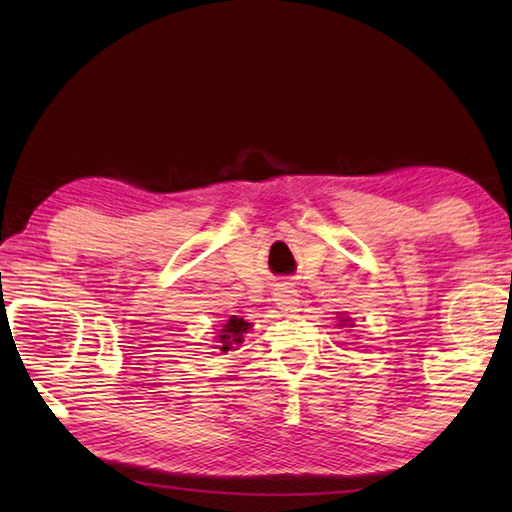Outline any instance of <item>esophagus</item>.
<instances>
[{"mask_svg":"<svg viewBox=\"0 0 512 512\" xmlns=\"http://www.w3.org/2000/svg\"><path fill=\"white\" fill-rule=\"evenodd\" d=\"M273 300H275V305L280 307L282 311H296L298 309V293L291 289L289 282L275 284Z\"/></svg>","mask_w":512,"mask_h":512,"instance_id":"obj_1","label":"esophagus"}]
</instances>
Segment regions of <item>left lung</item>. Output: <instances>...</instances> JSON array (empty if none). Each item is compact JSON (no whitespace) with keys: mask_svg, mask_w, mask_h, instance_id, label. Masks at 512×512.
Masks as SVG:
<instances>
[{"mask_svg":"<svg viewBox=\"0 0 512 512\" xmlns=\"http://www.w3.org/2000/svg\"><path fill=\"white\" fill-rule=\"evenodd\" d=\"M339 320H341V323H339L341 327H345V325H350V327H352V320H350V318H343V316H341Z\"/></svg>","mask_w":512,"mask_h":512,"instance_id":"1","label":"left lung"}]
</instances>
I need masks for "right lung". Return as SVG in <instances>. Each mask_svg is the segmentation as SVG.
Returning a JSON list of instances; mask_svg holds the SVG:
<instances>
[{
    "label": "right lung",
    "instance_id": "1",
    "mask_svg": "<svg viewBox=\"0 0 512 512\" xmlns=\"http://www.w3.org/2000/svg\"><path fill=\"white\" fill-rule=\"evenodd\" d=\"M250 329V323H246L244 318L239 316H230V320H225L223 329L219 332V348L221 352H230L237 350V345L244 341V334Z\"/></svg>",
    "mask_w": 512,
    "mask_h": 512
}]
</instances>
